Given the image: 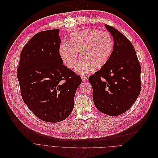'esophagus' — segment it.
<instances>
[{
  "instance_id": "1",
  "label": "esophagus",
  "mask_w": 158,
  "mask_h": 158,
  "mask_svg": "<svg viewBox=\"0 0 158 158\" xmlns=\"http://www.w3.org/2000/svg\"><path fill=\"white\" fill-rule=\"evenodd\" d=\"M81 79H82L83 81H86L87 80V77H85V75H81Z\"/></svg>"
}]
</instances>
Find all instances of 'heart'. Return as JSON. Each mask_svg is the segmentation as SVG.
I'll return each mask as SVG.
<instances>
[{
    "label": "heart",
    "mask_w": 158,
    "mask_h": 158,
    "mask_svg": "<svg viewBox=\"0 0 158 158\" xmlns=\"http://www.w3.org/2000/svg\"><path fill=\"white\" fill-rule=\"evenodd\" d=\"M71 42H64L60 45L59 55L64 64L73 68L77 61L78 51L82 56L75 67L77 72L86 74L93 66L100 69L110 58L113 40L110 34L97 29L88 28L75 31L70 35Z\"/></svg>",
    "instance_id": "heart-1"
}]
</instances>
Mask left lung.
<instances>
[{
	"instance_id": "1",
	"label": "left lung",
	"mask_w": 158,
	"mask_h": 158,
	"mask_svg": "<svg viewBox=\"0 0 158 158\" xmlns=\"http://www.w3.org/2000/svg\"><path fill=\"white\" fill-rule=\"evenodd\" d=\"M105 26L113 36V50L105 65L88 81L96 108L116 116L128 111L139 97L141 65L130 41L114 27Z\"/></svg>"
}]
</instances>
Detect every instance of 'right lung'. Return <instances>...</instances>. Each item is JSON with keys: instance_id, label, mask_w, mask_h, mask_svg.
Segmentation results:
<instances>
[{"instance_id": "right-lung-1", "label": "right lung", "mask_w": 158, "mask_h": 158, "mask_svg": "<svg viewBox=\"0 0 158 158\" xmlns=\"http://www.w3.org/2000/svg\"><path fill=\"white\" fill-rule=\"evenodd\" d=\"M59 29L42 31L24 46L17 78L23 102L42 121L65 119L74 107L81 78L63 65L59 55Z\"/></svg>"}]
</instances>
